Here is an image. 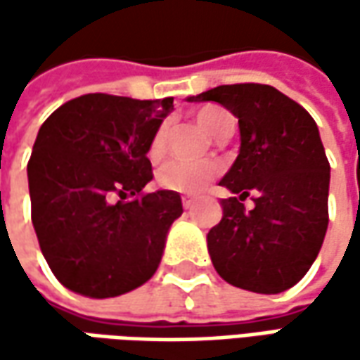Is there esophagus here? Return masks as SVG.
Here are the masks:
<instances>
[{"label": "esophagus", "mask_w": 360, "mask_h": 360, "mask_svg": "<svg viewBox=\"0 0 360 360\" xmlns=\"http://www.w3.org/2000/svg\"><path fill=\"white\" fill-rule=\"evenodd\" d=\"M194 204H196V200H194L192 196H182V206H184L186 210H188V208H192Z\"/></svg>", "instance_id": "obj_1"}]
</instances>
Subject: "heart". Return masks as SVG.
Instances as JSON below:
<instances>
[{"label": "heart", "instance_id": "obj_1", "mask_svg": "<svg viewBox=\"0 0 360 360\" xmlns=\"http://www.w3.org/2000/svg\"><path fill=\"white\" fill-rule=\"evenodd\" d=\"M232 122L229 114L220 108H204L198 112V124L210 136H216L222 130V126H226ZM166 140H168V128L166 124H162L150 138L148 144V154L150 158H162L166 152ZM218 172L216 164L212 162H182V160H172L166 166H162L158 172V186L164 190H172V192H182V194H194L200 192L206 186L214 174Z\"/></svg>", "mask_w": 360, "mask_h": 360}]
</instances>
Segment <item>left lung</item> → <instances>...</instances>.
<instances>
[{
	"label": "left lung",
	"mask_w": 360,
	"mask_h": 360,
	"mask_svg": "<svg viewBox=\"0 0 360 360\" xmlns=\"http://www.w3.org/2000/svg\"><path fill=\"white\" fill-rule=\"evenodd\" d=\"M188 102H216L238 118L240 150L220 186L232 192L208 252L232 286L278 295L309 272L328 226L330 166L312 116L264 84L218 86ZM255 194V208L241 204Z\"/></svg>",
	"instance_id": "8db88e82"
}]
</instances>
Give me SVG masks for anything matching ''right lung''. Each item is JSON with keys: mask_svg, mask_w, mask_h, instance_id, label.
Wrapping results in <instances>:
<instances>
[{"mask_svg": "<svg viewBox=\"0 0 360 360\" xmlns=\"http://www.w3.org/2000/svg\"><path fill=\"white\" fill-rule=\"evenodd\" d=\"M174 98L86 94L60 105L27 162L41 255L72 292L110 298L148 283L182 214L180 194H142L154 178L148 144Z\"/></svg>", "mask_w": 360, "mask_h": 360, "instance_id": "right-lung-1", "label": "right lung"}]
</instances>
